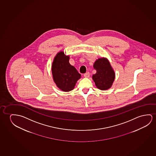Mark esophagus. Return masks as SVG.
<instances>
[{
  "label": "esophagus",
  "instance_id": "esophagus-1",
  "mask_svg": "<svg viewBox=\"0 0 156 156\" xmlns=\"http://www.w3.org/2000/svg\"><path fill=\"white\" fill-rule=\"evenodd\" d=\"M90 74L89 72H86L84 74V77H86V78H88V77H90Z\"/></svg>",
  "mask_w": 156,
  "mask_h": 156
}]
</instances>
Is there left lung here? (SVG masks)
Returning a JSON list of instances; mask_svg holds the SVG:
<instances>
[{"instance_id": "left-lung-1", "label": "left lung", "mask_w": 156, "mask_h": 156, "mask_svg": "<svg viewBox=\"0 0 156 156\" xmlns=\"http://www.w3.org/2000/svg\"><path fill=\"white\" fill-rule=\"evenodd\" d=\"M97 72L93 75V80L98 88L106 90L111 87L115 79V73L108 61L106 58L98 59L93 65Z\"/></svg>"}]
</instances>
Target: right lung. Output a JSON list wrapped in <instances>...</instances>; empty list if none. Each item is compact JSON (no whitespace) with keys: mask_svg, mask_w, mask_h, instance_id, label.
<instances>
[{"mask_svg":"<svg viewBox=\"0 0 156 156\" xmlns=\"http://www.w3.org/2000/svg\"><path fill=\"white\" fill-rule=\"evenodd\" d=\"M53 78L57 86L61 90L69 92L73 89L81 75L69 63V57L63 51L59 52L52 63Z\"/></svg>","mask_w":156,"mask_h":156,"instance_id":"add662e5","label":"right lung"}]
</instances>
